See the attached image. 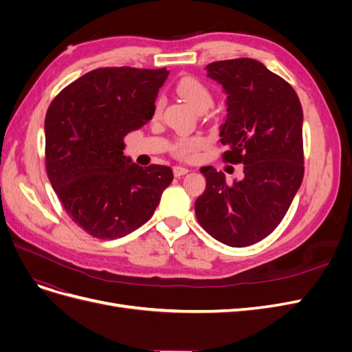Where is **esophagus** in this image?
I'll use <instances>...</instances> for the list:
<instances>
[{"instance_id": "34e87169", "label": "esophagus", "mask_w": 352, "mask_h": 352, "mask_svg": "<svg viewBox=\"0 0 352 352\" xmlns=\"http://www.w3.org/2000/svg\"><path fill=\"white\" fill-rule=\"evenodd\" d=\"M188 172H189L188 167H184V166H175V167H173V173H175L176 177L184 176V175H186Z\"/></svg>"}]
</instances>
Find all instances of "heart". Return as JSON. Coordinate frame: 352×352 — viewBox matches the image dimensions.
I'll return each instance as SVG.
<instances>
[{
    "mask_svg": "<svg viewBox=\"0 0 352 352\" xmlns=\"http://www.w3.org/2000/svg\"><path fill=\"white\" fill-rule=\"evenodd\" d=\"M176 91L180 97L190 105V107L199 113L207 111L211 107L212 94L207 85L197 78H192V76L182 78L176 85ZM162 104H163L162 100L155 101L154 111H153L154 116H158L160 111H162ZM206 145H207V140L201 135L182 136L175 142L172 153L177 158L194 160L202 148H206Z\"/></svg>",
    "mask_w": 352,
    "mask_h": 352,
    "instance_id": "b5f03b06",
    "label": "heart"
}]
</instances>
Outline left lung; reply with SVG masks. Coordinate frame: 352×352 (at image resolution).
Here are the masks:
<instances>
[{"mask_svg": "<svg viewBox=\"0 0 352 352\" xmlns=\"http://www.w3.org/2000/svg\"><path fill=\"white\" fill-rule=\"evenodd\" d=\"M206 69L228 94L221 160L243 164V179L228 185L221 172L202 167L207 185L195 216L219 242L248 247L279 226L301 186L302 107L291 85L257 60H221Z\"/></svg>", "mask_w": 352, "mask_h": 352, "instance_id": "1", "label": "left lung"}]
</instances>
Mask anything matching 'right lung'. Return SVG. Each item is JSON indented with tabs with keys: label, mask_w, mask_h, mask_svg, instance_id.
<instances>
[{
	"label": "right lung",
	"mask_w": 352,
	"mask_h": 352,
	"mask_svg": "<svg viewBox=\"0 0 352 352\" xmlns=\"http://www.w3.org/2000/svg\"><path fill=\"white\" fill-rule=\"evenodd\" d=\"M166 69L101 67L72 82L45 116V168L69 217L98 239H117L151 219L172 184L167 166L123 155L124 136L151 120Z\"/></svg>",
	"instance_id": "obj_1"
}]
</instances>
